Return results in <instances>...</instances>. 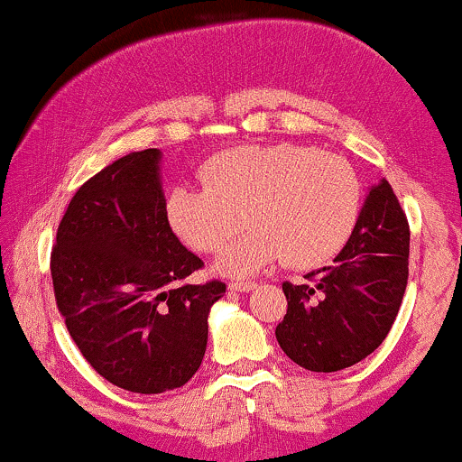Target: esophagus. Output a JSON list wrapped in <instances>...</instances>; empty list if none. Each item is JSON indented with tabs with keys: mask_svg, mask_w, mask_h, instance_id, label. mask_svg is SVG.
<instances>
[{
	"mask_svg": "<svg viewBox=\"0 0 462 462\" xmlns=\"http://www.w3.org/2000/svg\"><path fill=\"white\" fill-rule=\"evenodd\" d=\"M254 287H257V282H253V281H236V282H229L231 291H237V293H248V291H253Z\"/></svg>",
	"mask_w": 462,
	"mask_h": 462,
	"instance_id": "esophagus-1",
	"label": "esophagus"
}]
</instances>
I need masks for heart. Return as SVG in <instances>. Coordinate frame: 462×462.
Returning <instances> with one entry per match:
<instances>
[{
  "label": "heart",
  "instance_id": "heart-1",
  "mask_svg": "<svg viewBox=\"0 0 462 462\" xmlns=\"http://www.w3.org/2000/svg\"><path fill=\"white\" fill-rule=\"evenodd\" d=\"M201 186L171 190V229L199 253H218V270L246 276L284 257L295 270L323 265L349 242L362 209L356 171L343 158L295 143L242 145L203 164Z\"/></svg>",
  "mask_w": 462,
  "mask_h": 462
}]
</instances>
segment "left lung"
Segmentation results:
<instances>
[{"mask_svg": "<svg viewBox=\"0 0 462 462\" xmlns=\"http://www.w3.org/2000/svg\"><path fill=\"white\" fill-rule=\"evenodd\" d=\"M409 276V222L381 180L370 186L349 242L309 282H284L287 315L276 328L281 349L312 373L362 362L388 336Z\"/></svg>", "mask_w": 462, "mask_h": 462, "instance_id": "1", "label": "left lung"}]
</instances>
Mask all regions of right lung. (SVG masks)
<instances>
[{
	"label": "right lung",
	"mask_w": 462,
	"mask_h": 462,
	"mask_svg": "<svg viewBox=\"0 0 462 462\" xmlns=\"http://www.w3.org/2000/svg\"><path fill=\"white\" fill-rule=\"evenodd\" d=\"M162 152L119 158L74 192L57 229V309L96 373L136 394L181 388L201 366L225 282L188 284L203 265L169 225Z\"/></svg>",
	"instance_id": "obj_1"
}]
</instances>
